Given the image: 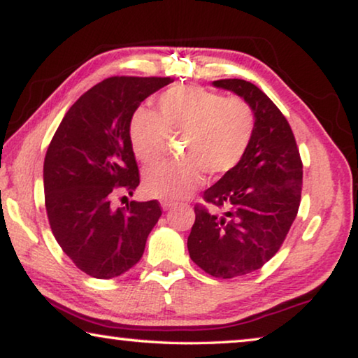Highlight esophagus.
<instances>
[{"mask_svg":"<svg viewBox=\"0 0 358 358\" xmlns=\"http://www.w3.org/2000/svg\"><path fill=\"white\" fill-rule=\"evenodd\" d=\"M161 206H162L164 210H169V209H172V207H173L172 202H167V201H162Z\"/></svg>","mask_w":358,"mask_h":358,"instance_id":"1","label":"esophagus"}]
</instances>
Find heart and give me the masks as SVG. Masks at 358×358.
<instances>
[{
	"label": "heart",
	"instance_id": "b5f03b06",
	"mask_svg": "<svg viewBox=\"0 0 358 358\" xmlns=\"http://www.w3.org/2000/svg\"><path fill=\"white\" fill-rule=\"evenodd\" d=\"M255 112L246 99L227 98L199 87H173L157 98V114L138 109L128 125L138 161L156 164L167 152L169 138L183 136L185 159L149 169V196L178 202L204 183V172L222 177L238 167L255 135Z\"/></svg>",
	"mask_w": 358,
	"mask_h": 358
}]
</instances>
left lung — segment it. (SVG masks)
I'll return each mask as SVG.
<instances>
[{
    "mask_svg": "<svg viewBox=\"0 0 358 358\" xmlns=\"http://www.w3.org/2000/svg\"><path fill=\"white\" fill-rule=\"evenodd\" d=\"M213 87L246 99L257 125L241 164L202 196L222 213L194 206L188 250L206 273L234 278L262 268L280 250L301 204L302 161L286 117L262 90L239 78Z\"/></svg>",
    "mask_w": 358,
    "mask_h": 358,
    "instance_id": "8db88e82",
    "label": "left lung"
}]
</instances>
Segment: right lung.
Returning a JSON list of instances; mask_svg holds the SVG:
<instances>
[{
  "label": "right lung",
  "instance_id": "add662e5",
  "mask_svg": "<svg viewBox=\"0 0 358 358\" xmlns=\"http://www.w3.org/2000/svg\"><path fill=\"white\" fill-rule=\"evenodd\" d=\"M172 82L170 77L103 80L72 104L48 146L43 183L51 231L77 268L93 278H115L140 262L162 215L156 199L115 207L112 197L131 196L140 185L128 136L131 115L148 96Z\"/></svg>",
  "mask_w": 358,
  "mask_h": 358
}]
</instances>
